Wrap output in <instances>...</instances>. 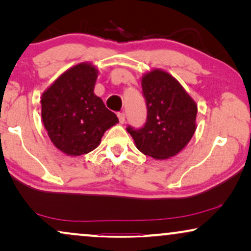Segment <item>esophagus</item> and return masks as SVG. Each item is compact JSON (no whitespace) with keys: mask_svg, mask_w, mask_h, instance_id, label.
<instances>
[{"mask_svg":"<svg viewBox=\"0 0 251 251\" xmlns=\"http://www.w3.org/2000/svg\"><path fill=\"white\" fill-rule=\"evenodd\" d=\"M118 118H119L120 123L123 125V123H125V121H126V114H125V113H123V112L118 113Z\"/></svg>","mask_w":251,"mask_h":251,"instance_id":"obj_1","label":"esophagus"}]
</instances>
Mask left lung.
Masks as SVG:
<instances>
[{
  "mask_svg": "<svg viewBox=\"0 0 251 251\" xmlns=\"http://www.w3.org/2000/svg\"><path fill=\"white\" fill-rule=\"evenodd\" d=\"M147 119L139 129L126 128L136 147L156 160L175 156L187 145L197 126L198 106L179 82L167 72L154 70L142 78Z\"/></svg>",
  "mask_w": 251,
  "mask_h": 251,
  "instance_id": "left-lung-1",
  "label": "left lung"
}]
</instances>
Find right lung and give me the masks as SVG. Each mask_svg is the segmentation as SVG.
<instances>
[{
  "mask_svg": "<svg viewBox=\"0 0 251 251\" xmlns=\"http://www.w3.org/2000/svg\"><path fill=\"white\" fill-rule=\"evenodd\" d=\"M98 71L82 63L61 74L41 98L42 121L61 152L78 156L94 151L105 131L119 122L94 94Z\"/></svg>",
  "mask_w": 251,
  "mask_h": 251,
  "instance_id": "1",
  "label": "right lung"
}]
</instances>
